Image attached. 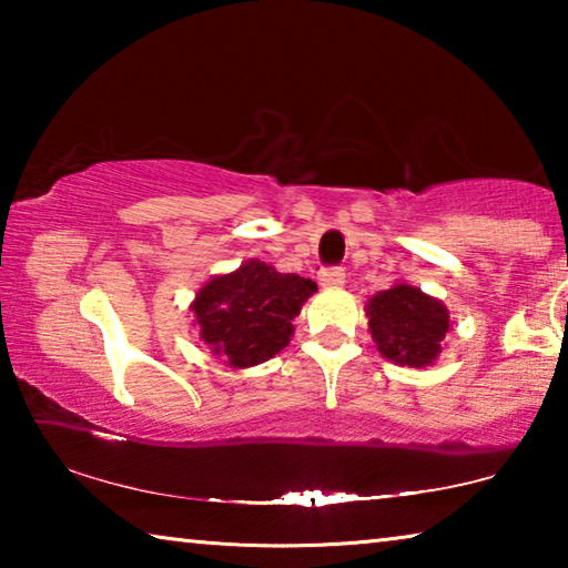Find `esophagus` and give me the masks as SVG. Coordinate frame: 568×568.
Returning a JSON list of instances; mask_svg holds the SVG:
<instances>
[{"label": "esophagus", "instance_id": "obj_1", "mask_svg": "<svg viewBox=\"0 0 568 568\" xmlns=\"http://www.w3.org/2000/svg\"><path fill=\"white\" fill-rule=\"evenodd\" d=\"M321 285L323 287H343L345 285V271L338 265L323 267L321 271Z\"/></svg>", "mask_w": 568, "mask_h": 568}]
</instances>
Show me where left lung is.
I'll return each mask as SVG.
<instances>
[{
  "mask_svg": "<svg viewBox=\"0 0 568 568\" xmlns=\"http://www.w3.org/2000/svg\"><path fill=\"white\" fill-rule=\"evenodd\" d=\"M448 311L418 287L398 283L371 297L368 328L378 351L400 365L434 363L448 333Z\"/></svg>",
  "mask_w": 568,
  "mask_h": 568,
  "instance_id": "left-lung-1",
  "label": "left lung"
}]
</instances>
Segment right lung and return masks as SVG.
Returning <instances> with one entry per match:
<instances>
[{"mask_svg":"<svg viewBox=\"0 0 568 568\" xmlns=\"http://www.w3.org/2000/svg\"><path fill=\"white\" fill-rule=\"evenodd\" d=\"M318 285L295 273H277L261 261L213 277L192 303L203 338L215 355L247 368L281 353L293 335V318Z\"/></svg>","mask_w":568,"mask_h":568,"instance_id":"1","label":"right lung"}]
</instances>
